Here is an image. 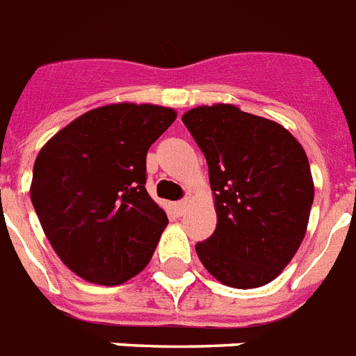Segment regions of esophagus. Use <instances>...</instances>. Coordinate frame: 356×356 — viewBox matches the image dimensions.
Here are the masks:
<instances>
[{
	"instance_id": "1",
	"label": "esophagus",
	"mask_w": 356,
	"mask_h": 356,
	"mask_svg": "<svg viewBox=\"0 0 356 356\" xmlns=\"http://www.w3.org/2000/svg\"><path fill=\"white\" fill-rule=\"evenodd\" d=\"M186 207H188L186 199H181V201H177V203H175V212L183 213L184 208H186Z\"/></svg>"
}]
</instances>
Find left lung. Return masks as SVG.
Returning a JSON list of instances; mask_svg holds the SVG:
<instances>
[{"label":"left lung","mask_w":356,"mask_h":356,"mask_svg":"<svg viewBox=\"0 0 356 356\" xmlns=\"http://www.w3.org/2000/svg\"><path fill=\"white\" fill-rule=\"evenodd\" d=\"M183 122L204 153L218 225L195 252L213 278L236 289L273 282L298 250L313 207L307 155L280 124L216 104Z\"/></svg>","instance_id":"left-lung-1"}]
</instances>
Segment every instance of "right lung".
I'll use <instances>...</instances> for the list:
<instances>
[{
	"instance_id": "1",
	"label": "right lung",
	"mask_w": 356,
	"mask_h": 356,
	"mask_svg": "<svg viewBox=\"0 0 356 356\" xmlns=\"http://www.w3.org/2000/svg\"><path fill=\"white\" fill-rule=\"evenodd\" d=\"M175 120L149 104L83 113L38 153L31 201L74 274L120 285L149 263L168 218L146 192L148 149Z\"/></svg>"
}]
</instances>
